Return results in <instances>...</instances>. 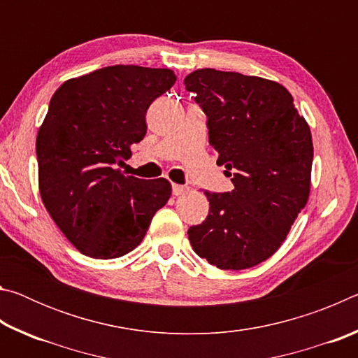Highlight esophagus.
<instances>
[{"label":"esophagus","instance_id":"obj_1","mask_svg":"<svg viewBox=\"0 0 358 358\" xmlns=\"http://www.w3.org/2000/svg\"><path fill=\"white\" fill-rule=\"evenodd\" d=\"M187 189H189V187L183 186V185H173V186H172L173 196H183V194L187 192Z\"/></svg>","mask_w":358,"mask_h":358}]
</instances>
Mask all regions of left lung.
<instances>
[{
	"instance_id": "1",
	"label": "left lung",
	"mask_w": 358,
	"mask_h": 358,
	"mask_svg": "<svg viewBox=\"0 0 358 358\" xmlns=\"http://www.w3.org/2000/svg\"><path fill=\"white\" fill-rule=\"evenodd\" d=\"M208 118V142L234 189L210 194L207 220L187 230L197 256L245 270L273 256L311 189L310 124L278 82L216 69L185 78Z\"/></svg>"
}]
</instances>
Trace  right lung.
Returning <instances> with one entry per match:
<instances>
[{"label": "right lung", "instance_id": "add662e5", "mask_svg": "<svg viewBox=\"0 0 358 358\" xmlns=\"http://www.w3.org/2000/svg\"><path fill=\"white\" fill-rule=\"evenodd\" d=\"M175 80L171 69L117 64L69 78L53 93L36 138L39 192L85 256L128 254L171 199L166 178L141 180L121 167L145 137L150 104Z\"/></svg>", "mask_w": 358, "mask_h": 358}]
</instances>
